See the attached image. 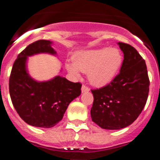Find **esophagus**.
<instances>
[{
  "label": "esophagus",
  "instance_id": "obj_1",
  "mask_svg": "<svg viewBox=\"0 0 160 160\" xmlns=\"http://www.w3.org/2000/svg\"><path fill=\"white\" fill-rule=\"evenodd\" d=\"M81 91H82V93H85V92H89V89L88 88V87L86 86V85H84L83 84L82 87H81Z\"/></svg>",
  "mask_w": 160,
  "mask_h": 160
}]
</instances>
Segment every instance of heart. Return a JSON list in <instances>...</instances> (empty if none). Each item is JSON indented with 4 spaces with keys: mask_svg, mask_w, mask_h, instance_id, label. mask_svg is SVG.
Masks as SVG:
<instances>
[{
    "mask_svg": "<svg viewBox=\"0 0 160 160\" xmlns=\"http://www.w3.org/2000/svg\"><path fill=\"white\" fill-rule=\"evenodd\" d=\"M122 64V55L118 49L101 48L77 52L73 61L66 63V68L76 78L80 77V71L87 73L90 84L102 87L113 80Z\"/></svg>",
    "mask_w": 160,
    "mask_h": 160,
    "instance_id": "b5f03b06",
    "label": "heart"
}]
</instances>
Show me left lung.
I'll use <instances>...</instances> for the list:
<instances>
[{
	"instance_id": "left-lung-1",
	"label": "left lung",
	"mask_w": 160,
	"mask_h": 160,
	"mask_svg": "<svg viewBox=\"0 0 160 160\" xmlns=\"http://www.w3.org/2000/svg\"><path fill=\"white\" fill-rule=\"evenodd\" d=\"M118 44L124 54L120 73L106 86L91 90L92 121L102 129L119 130L134 122L149 94L150 80L145 60L129 44Z\"/></svg>"
}]
</instances>
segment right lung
<instances>
[{
	"label": "right lung",
	"instance_id": "add662e5",
	"mask_svg": "<svg viewBox=\"0 0 160 160\" xmlns=\"http://www.w3.org/2000/svg\"><path fill=\"white\" fill-rule=\"evenodd\" d=\"M52 42L38 40L29 44L17 57L13 65L9 90L12 103L19 117L28 125L50 128L62 120L68 105L81 93L80 83L57 76L47 81H37L27 69L28 57L48 53L56 55Z\"/></svg>",
	"mask_w": 160,
	"mask_h": 160
}]
</instances>
